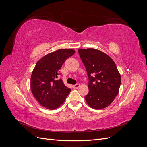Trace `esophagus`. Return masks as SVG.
Wrapping results in <instances>:
<instances>
[{
	"mask_svg": "<svg viewBox=\"0 0 147 147\" xmlns=\"http://www.w3.org/2000/svg\"><path fill=\"white\" fill-rule=\"evenodd\" d=\"M74 89H78L80 87V84L79 83H77L76 84H75V85L73 86Z\"/></svg>",
	"mask_w": 147,
	"mask_h": 147,
	"instance_id": "esophagus-1",
	"label": "esophagus"
}]
</instances>
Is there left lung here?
Instances as JSON below:
<instances>
[{"label": "left lung", "mask_w": 147, "mask_h": 147, "mask_svg": "<svg viewBox=\"0 0 147 147\" xmlns=\"http://www.w3.org/2000/svg\"><path fill=\"white\" fill-rule=\"evenodd\" d=\"M86 69L88 94L84 96L91 108L99 110L109 106L117 96L121 82L117 67L105 53L93 48L78 49Z\"/></svg>", "instance_id": "obj_1"}]
</instances>
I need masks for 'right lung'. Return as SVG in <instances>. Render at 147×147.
I'll return each mask as SVG.
<instances>
[{
  "label": "right lung",
  "instance_id": "1",
  "mask_svg": "<svg viewBox=\"0 0 147 147\" xmlns=\"http://www.w3.org/2000/svg\"><path fill=\"white\" fill-rule=\"evenodd\" d=\"M75 50L61 49L43 56L35 65L30 78V89L35 98L50 110L58 108L64 103L71 90L62 79H57L59 70Z\"/></svg>",
  "mask_w": 147,
  "mask_h": 147
}]
</instances>
